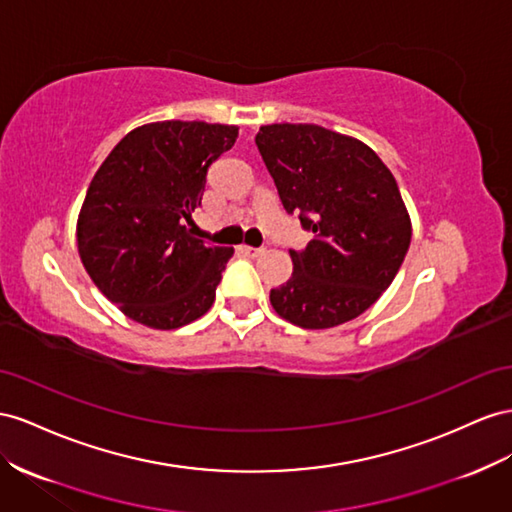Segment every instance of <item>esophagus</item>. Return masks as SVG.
I'll list each match as a JSON object with an SVG mask.
<instances>
[{
  "label": "esophagus",
  "instance_id": "obj_1",
  "mask_svg": "<svg viewBox=\"0 0 512 512\" xmlns=\"http://www.w3.org/2000/svg\"><path fill=\"white\" fill-rule=\"evenodd\" d=\"M241 252H243L245 256L256 258V256H260V254L265 252V250H262V247H250V245H243V247H241Z\"/></svg>",
  "mask_w": 512,
  "mask_h": 512
}]
</instances>
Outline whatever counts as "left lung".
<instances>
[{
    "label": "left lung",
    "mask_w": 512,
    "mask_h": 512,
    "mask_svg": "<svg viewBox=\"0 0 512 512\" xmlns=\"http://www.w3.org/2000/svg\"><path fill=\"white\" fill-rule=\"evenodd\" d=\"M256 146L286 213L312 232L271 306L303 329L357 319L392 284L411 243L396 178L375 150L319 124H267Z\"/></svg>",
    "instance_id": "left-lung-1"
}]
</instances>
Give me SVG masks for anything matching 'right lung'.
Listing matches in <instances>:
<instances>
[{
  "label": "right lung",
  "instance_id": "right-lung-1",
  "mask_svg": "<svg viewBox=\"0 0 512 512\" xmlns=\"http://www.w3.org/2000/svg\"><path fill=\"white\" fill-rule=\"evenodd\" d=\"M234 124L163 120L133 129L96 170L77 219V250L101 293L131 321L178 329L209 312L232 247L183 226Z\"/></svg>",
  "mask_w": 512,
  "mask_h": 512
}]
</instances>
